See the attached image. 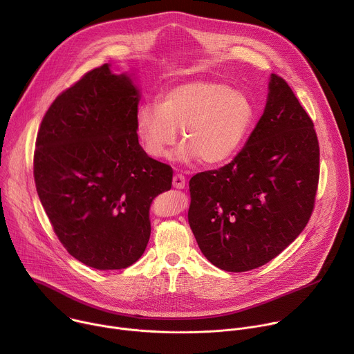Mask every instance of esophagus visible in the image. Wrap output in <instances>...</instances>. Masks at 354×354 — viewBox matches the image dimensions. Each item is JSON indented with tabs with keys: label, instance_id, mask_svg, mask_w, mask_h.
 Listing matches in <instances>:
<instances>
[{
	"label": "esophagus",
	"instance_id": "34e87169",
	"mask_svg": "<svg viewBox=\"0 0 354 354\" xmlns=\"http://www.w3.org/2000/svg\"><path fill=\"white\" fill-rule=\"evenodd\" d=\"M172 185H174V187H176V189H183L185 187V185H186V180H185V176H182V175H175L174 178H172Z\"/></svg>",
	"mask_w": 354,
	"mask_h": 354
}]
</instances>
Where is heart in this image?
<instances>
[{
	"mask_svg": "<svg viewBox=\"0 0 354 354\" xmlns=\"http://www.w3.org/2000/svg\"><path fill=\"white\" fill-rule=\"evenodd\" d=\"M254 115L243 92L224 82L196 80L167 89L158 105H141L136 113V131L151 158L169 157L178 142V130H182V161L218 165L239 148Z\"/></svg>",
	"mask_w": 354,
	"mask_h": 354,
	"instance_id": "obj_1",
	"label": "heart"
}]
</instances>
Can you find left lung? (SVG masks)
Segmentation results:
<instances>
[{
	"mask_svg": "<svg viewBox=\"0 0 354 354\" xmlns=\"http://www.w3.org/2000/svg\"><path fill=\"white\" fill-rule=\"evenodd\" d=\"M314 123L287 82L270 74L262 118L241 153L189 180V225L207 261L248 272L276 258L306 228L317 194Z\"/></svg>",
	"mask_w": 354,
	"mask_h": 354,
	"instance_id": "1",
	"label": "left lung"
}]
</instances>
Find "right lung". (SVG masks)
I'll return each mask as SVG.
<instances>
[{
    "instance_id": "obj_1",
    "label": "right lung",
    "mask_w": 354,
    "mask_h": 354,
    "mask_svg": "<svg viewBox=\"0 0 354 354\" xmlns=\"http://www.w3.org/2000/svg\"><path fill=\"white\" fill-rule=\"evenodd\" d=\"M140 99L134 73L104 64L56 97L36 138L41 206L68 254L97 270L141 258L151 203L172 186V168L138 144Z\"/></svg>"
}]
</instances>
